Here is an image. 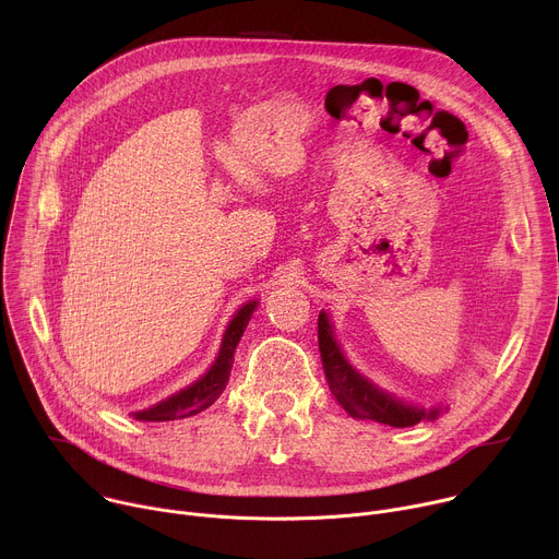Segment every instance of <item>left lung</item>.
Masks as SVG:
<instances>
[{
  "label": "left lung",
  "instance_id": "1",
  "mask_svg": "<svg viewBox=\"0 0 559 559\" xmlns=\"http://www.w3.org/2000/svg\"><path fill=\"white\" fill-rule=\"evenodd\" d=\"M318 347H321V360H323L328 384L338 405L349 416L362 418V420H376L389 427H414L423 420H436L440 416V407L425 409V407L397 401L395 395L382 391L380 386L369 382L362 373H358L345 358L334 336L330 316L325 311L318 313Z\"/></svg>",
  "mask_w": 559,
  "mask_h": 559
}]
</instances>
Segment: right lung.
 <instances>
[{
	"mask_svg": "<svg viewBox=\"0 0 559 559\" xmlns=\"http://www.w3.org/2000/svg\"><path fill=\"white\" fill-rule=\"evenodd\" d=\"M254 309H257V300L243 305L241 309L234 313V318H231L225 334H223L218 356H216V360L212 362V367L207 369L205 376H201L190 386L173 393L170 397H166V401L156 403L154 407H147L143 412H134L132 418L143 420V423H166V420L190 418V416L201 414L203 409H207L216 401V397L223 393V389L229 380L236 345H238V341H241Z\"/></svg>",
	"mask_w": 559,
	"mask_h": 559,
	"instance_id": "1",
	"label": "right lung"
}]
</instances>
